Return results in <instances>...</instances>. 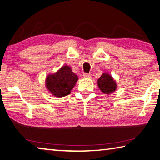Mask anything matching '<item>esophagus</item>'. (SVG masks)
<instances>
[{
  "instance_id": "34e87169",
  "label": "esophagus",
  "mask_w": 160,
  "mask_h": 160,
  "mask_svg": "<svg viewBox=\"0 0 160 160\" xmlns=\"http://www.w3.org/2000/svg\"><path fill=\"white\" fill-rule=\"evenodd\" d=\"M83 77L84 78H91L92 77V74H87V73H83Z\"/></svg>"
}]
</instances>
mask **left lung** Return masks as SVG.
I'll list each match as a JSON object with an SVG mask.
<instances>
[{
    "label": "left lung",
    "instance_id": "left-lung-1",
    "mask_svg": "<svg viewBox=\"0 0 160 160\" xmlns=\"http://www.w3.org/2000/svg\"><path fill=\"white\" fill-rule=\"evenodd\" d=\"M98 86L102 93L108 95L113 93L117 88L116 82L113 80V78L107 73L102 74L98 78Z\"/></svg>",
    "mask_w": 160,
    "mask_h": 160
}]
</instances>
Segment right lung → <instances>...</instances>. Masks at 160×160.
I'll list each match as a JSON object with an SVG mask.
<instances>
[{
	"label": "right lung",
	"mask_w": 160,
	"mask_h": 160,
	"mask_svg": "<svg viewBox=\"0 0 160 160\" xmlns=\"http://www.w3.org/2000/svg\"><path fill=\"white\" fill-rule=\"evenodd\" d=\"M78 80V77L69 66H63L53 74L46 78V88L56 97H64L71 93Z\"/></svg>",
	"instance_id": "1"
}]
</instances>
